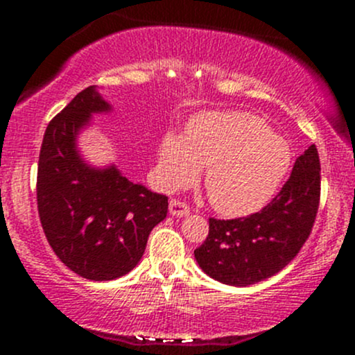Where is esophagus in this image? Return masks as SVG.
Segmentation results:
<instances>
[{
  "label": "esophagus",
  "instance_id": "obj_1",
  "mask_svg": "<svg viewBox=\"0 0 355 355\" xmlns=\"http://www.w3.org/2000/svg\"><path fill=\"white\" fill-rule=\"evenodd\" d=\"M189 213H191V209H189L187 204L182 202V200H178V199H171L170 200V214H171V216L182 218V216H187Z\"/></svg>",
  "mask_w": 355,
  "mask_h": 355
}]
</instances>
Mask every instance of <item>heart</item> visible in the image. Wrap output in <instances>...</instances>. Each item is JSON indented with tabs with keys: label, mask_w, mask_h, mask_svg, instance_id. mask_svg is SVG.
<instances>
[{
	"label": "heart",
	"mask_w": 355,
	"mask_h": 355,
	"mask_svg": "<svg viewBox=\"0 0 355 355\" xmlns=\"http://www.w3.org/2000/svg\"><path fill=\"white\" fill-rule=\"evenodd\" d=\"M292 151L266 121L247 111H204L184 135L166 132L157 146V182L187 187L204 166V185L218 213L247 216L266 206L288 173Z\"/></svg>",
	"instance_id": "obj_1"
}]
</instances>
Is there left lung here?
<instances>
[{"instance_id": "left-lung-1", "label": "left lung", "mask_w": 355, "mask_h": 355, "mask_svg": "<svg viewBox=\"0 0 355 355\" xmlns=\"http://www.w3.org/2000/svg\"><path fill=\"white\" fill-rule=\"evenodd\" d=\"M321 166L316 146L295 159L277 198L259 213L235 220L209 218V234L194 250L200 270L214 280L247 287L273 277L299 254L320 206Z\"/></svg>"}]
</instances>
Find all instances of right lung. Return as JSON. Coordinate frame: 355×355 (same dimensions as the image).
<instances>
[{
    "mask_svg": "<svg viewBox=\"0 0 355 355\" xmlns=\"http://www.w3.org/2000/svg\"><path fill=\"white\" fill-rule=\"evenodd\" d=\"M111 106L94 85L49 121L37 166V209L49 245L78 277L108 282L134 270L149 234L166 218L168 198L134 184L114 164L82 159L77 135Z\"/></svg>",
    "mask_w": 355,
    "mask_h": 355,
    "instance_id": "right-lung-1",
    "label": "right lung"
}]
</instances>
